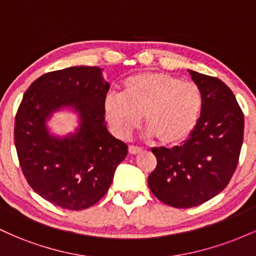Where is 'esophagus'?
<instances>
[{
	"label": "esophagus",
	"instance_id": "esophagus-1",
	"mask_svg": "<svg viewBox=\"0 0 256 256\" xmlns=\"http://www.w3.org/2000/svg\"><path fill=\"white\" fill-rule=\"evenodd\" d=\"M142 152H143L142 148H138V146H128V152H130L131 155H137Z\"/></svg>",
	"mask_w": 256,
	"mask_h": 256
}]
</instances>
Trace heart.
<instances>
[{
	"label": "heart",
	"instance_id": "1",
	"mask_svg": "<svg viewBox=\"0 0 256 256\" xmlns=\"http://www.w3.org/2000/svg\"><path fill=\"white\" fill-rule=\"evenodd\" d=\"M204 95L196 84L165 72H142L126 78L122 92L104 98V112L112 131L128 140L144 116L146 136L160 146L183 143L198 125Z\"/></svg>",
	"mask_w": 256,
	"mask_h": 256
}]
</instances>
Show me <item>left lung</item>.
Returning <instances> with one entry per match:
<instances>
[{
  "label": "left lung",
  "instance_id": "1",
  "mask_svg": "<svg viewBox=\"0 0 256 256\" xmlns=\"http://www.w3.org/2000/svg\"><path fill=\"white\" fill-rule=\"evenodd\" d=\"M204 95L198 122L183 144L152 148L156 168L148 177L155 198L176 208L204 204L225 189L238 165L244 116L224 82L189 71Z\"/></svg>",
  "mask_w": 256,
  "mask_h": 256
}]
</instances>
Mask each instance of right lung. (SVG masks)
<instances>
[{
  "label": "right lung",
  "instance_id": "right-lung-1",
  "mask_svg": "<svg viewBox=\"0 0 256 256\" xmlns=\"http://www.w3.org/2000/svg\"><path fill=\"white\" fill-rule=\"evenodd\" d=\"M108 90L100 67L76 66L46 73L25 91L14 125L18 158L30 186L52 204L71 210L94 206L128 155V146L106 126ZM64 106L78 112L81 126L71 136H52L45 122Z\"/></svg>",
  "mask_w": 256,
  "mask_h": 256
}]
</instances>
